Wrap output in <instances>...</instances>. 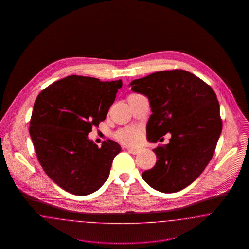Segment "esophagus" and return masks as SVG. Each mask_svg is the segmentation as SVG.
Returning a JSON list of instances; mask_svg holds the SVG:
<instances>
[{
  "instance_id": "obj_1",
  "label": "esophagus",
  "mask_w": 249,
  "mask_h": 249,
  "mask_svg": "<svg viewBox=\"0 0 249 249\" xmlns=\"http://www.w3.org/2000/svg\"><path fill=\"white\" fill-rule=\"evenodd\" d=\"M127 150L131 153V154L136 155L138 154V153H140V151H141V149L140 148H127Z\"/></svg>"
}]
</instances>
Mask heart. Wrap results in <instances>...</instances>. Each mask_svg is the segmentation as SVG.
I'll return each mask as SVG.
<instances>
[{"instance_id":"obj_1","label":"heart","mask_w":249,"mask_h":249,"mask_svg":"<svg viewBox=\"0 0 249 249\" xmlns=\"http://www.w3.org/2000/svg\"><path fill=\"white\" fill-rule=\"evenodd\" d=\"M142 136V132L140 130L132 129V128L119 130L116 134V138L119 140V142L128 145L137 144L141 141Z\"/></svg>"}]
</instances>
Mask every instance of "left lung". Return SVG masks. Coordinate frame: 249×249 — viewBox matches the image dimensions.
I'll list each match as a JSON object with an SVG mask.
<instances>
[{
    "mask_svg": "<svg viewBox=\"0 0 249 249\" xmlns=\"http://www.w3.org/2000/svg\"><path fill=\"white\" fill-rule=\"evenodd\" d=\"M147 97L152 115L146 124L148 142H170L153 149L156 165L142 174L154 190L174 193L200 177L213 157L222 130L219 104L212 88L184 70L157 71L130 84Z\"/></svg>",
    "mask_w": 249,
    "mask_h": 249,
    "instance_id": "1",
    "label": "left lung"
}]
</instances>
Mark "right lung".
<instances>
[{
    "mask_svg": "<svg viewBox=\"0 0 249 249\" xmlns=\"http://www.w3.org/2000/svg\"><path fill=\"white\" fill-rule=\"evenodd\" d=\"M121 79L69 75L54 82L37 96L29 129L44 171L59 187L85 196L107 181L118 142L107 140L101 147L88 138L92 126L107 118Z\"/></svg>",
    "mask_w": 249,
    "mask_h": 249,
    "instance_id": "obj_1",
    "label": "right lung"
}]
</instances>
